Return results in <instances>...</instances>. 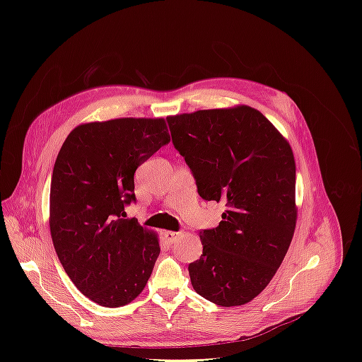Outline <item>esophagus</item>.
I'll return each instance as SVG.
<instances>
[{"instance_id":"1","label":"esophagus","mask_w":362,"mask_h":362,"mask_svg":"<svg viewBox=\"0 0 362 362\" xmlns=\"http://www.w3.org/2000/svg\"><path fill=\"white\" fill-rule=\"evenodd\" d=\"M181 235V233H175V231H164V238H166L168 243H173L175 240H177L178 237Z\"/></svg>"}]
</instances>
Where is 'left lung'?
I'll list each match as a JSON object with an SVG mask.
<instances>
[{
    "mask_svg": "<svg viewBox=\"0 0 362 362\" xmlns=\"http://www.w3.org/2000/svg\"><path fill=\"white\" fill-rule=\"evenodd\" d=\"M172 144L202 199L223 202L217 228L199 231L189 264L194 291L221 306L247 303L267 287L296 226V164L288 141L247 105L169 116Z\"/></svg>",
    "mask_w": 362,
    "mask_h": 362,
    "instance_id": "8db88e82",
    "label": "left lung"
}]
</instances>
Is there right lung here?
I'll use <instances>...</instances> for the list:
<instances>
[{"label": "right lung", "mask_w": 362, "mask_h": 362, "mask_svg": "<svg viewBox=\"0 0 362 362\" xmlns=\"http://www.w3.org/2000/svg\"><path fill=\"white\" fill-rule=\"evenodd\" d=\"M170 141L164 119L124 117L76 127L54 164L49 228L64 272L107 308L134 300L160 254L158 238L125 206L136 202L134 173Z\"/></svg>", "instance_id": "1"}]
</instances>
